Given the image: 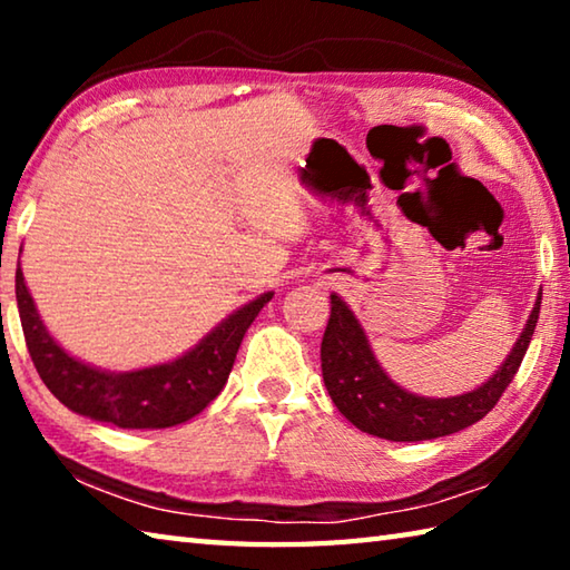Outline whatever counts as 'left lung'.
Here are the masks:
<instances>
[{
    "instance_id": "1",
    "label": "left lung",
    "mask_w": 570,
    "mask_h": 570,
    "mask_svg": "<svg viewBox=\"0 0 570 570\" xmlns=\"http://www.w3.org/2000/svg\"><path fill=\"white\" fill-rule=\"evenodd\" d=\"M540 314V296L505 362L488 382L458 397H420L402 390L374 356L360 320L342 296L332 294V316L322 340V374L326 392L346 420L366 435L392 442H420L452 435L475 424L498 400L528 352Z\"/></svg>"
}]
</instances>
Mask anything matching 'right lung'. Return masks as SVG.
I'll use <instances>...</instances> for the list:
<instances>
[{
    "mask_svg": "<svg viewBox=\"0 0 570 570\" xmlns=\"http://www.w3.org/2000/svg\"><path fill=\"white\" fill-rule=\"evenodd\" d=\"M14 288L27 350L47 390L67 410L122 430L176 428L204 412L228 382L250 322L274 296V292L258 294L176 360L130 372H108L67 354L55 342L24 284L22 268H17Z\"/></svg>",
    "mask_w": 570,
    "mask_h": 570,
    "instance_id": "add662e5",
    "label": "right lung"
}]
</instances>
